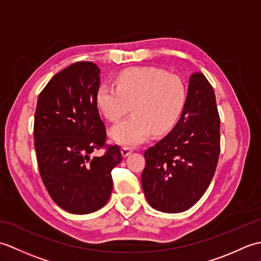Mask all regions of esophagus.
Instances as JSON below:
<instances>
[{"label": "esophagus", "mask_w": 261, "mask_h": 261, "mask_svg": "<svg viewBox=\"0 0 261 261\" xmlns=\"http://www.w3.org/2000/svg\"><path fill=\"white\" fill-rule=\"evenodd\" d=\"M134 151V149L132 148H130V147H123L121 149V153H122V156L123 157H126V156H129V154Z\"/></svg>", "instance_id": "esophagus-1"}]
</instances>
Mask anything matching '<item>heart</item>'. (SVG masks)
<instances>
[{
  "label": "heart",
  "mask_w": 261,
  "mask_h": 261,
  "mask_svg": "<svg viewBox=\"0 0 261 261\" xmlns=\"http://www.w3.org/2000/svg\"><path fill=\"white\" fill-rule=\"evenodd\" d=\"M105 118L116 122L130 110L134 114L110 131L113 141L136 146L146 141L152 131L164 134L173 129L184 112L187 91L178 76L156 67H131L115 77V86L103 83L95 96Z\"/></svg>",
  "instance_id": "b5f03b06"
}]
</instances>
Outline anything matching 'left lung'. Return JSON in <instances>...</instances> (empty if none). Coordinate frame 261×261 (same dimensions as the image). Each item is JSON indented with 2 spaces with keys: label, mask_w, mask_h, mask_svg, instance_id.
I'll use <instances>...</instances> for the list:
<instances>
[{
  "label": "left lung",
  "mask_w": 261,
  "mask_h": 261,
  "mask_svg": "<svg viewBox=\"0 0 261 261\" xmlns=\"http://www.w3.org/2000/svg\"><path fill=\"white\" fill-rule=\"evenodd\" d=\"M220 154V118L213 87L202 73L190 77L187 101L169 134L145 151L141 185L148 203L180 213L203 196Z\"/></svg>",
  "instance_id": "1"
}]
</instances>
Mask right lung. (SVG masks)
Instances as JSON below:
<instances>
[{
	"label": "right lung",
	"instance_id": "obj_1",
	"mask_svg": "<svg viewBox=\"0 0 261 261\" xmlns=\"http://www.w3.org/2000/svg\"><path fill=\"white\" fill-rule=\"evenodd\" d=\"M101 70L79 62L49 81L38 97L35 148L41 179L59 207L88 214L103 207L112 193L111 171L122 162L119 146L101 157L107 132L95 101Z\"/></svg>",
	"mask_w": 261,
	"mask_h": 261
}]
</instances>
